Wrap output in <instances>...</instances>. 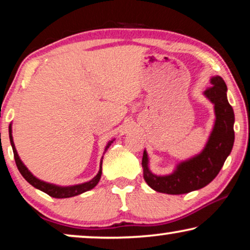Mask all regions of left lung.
<instances>
[{
	"instance_id": "1",
	"label": "left lung",
	"mask_w": 250,
	"mask_h": 250,
	"mask_svg": "<svg viewBox=\"0 0 250 250\" xmlns=\"http://www.w3.org/2000/svg\"><path fill=\"white\" fill-rule=\"evenodd\" d=\"M210 84L204 95L214 104L215 123L203 151L177 164L168 175L153 174L149 169L148 153L143 152V177L157 192L183 194L206 187L220 173L233 148L234 112L228 101L227 84L221 76L211 77Z\"/></svg>"
}]
</instances>
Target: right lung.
Instances as JSON below:
<instances>
[{
  "label": "right lung",
  "mask_w": 250,
  "mask_h": 250,
  "mask_svg": "<svg viewBox=\"0 0 250 250\" xmlns=\"http://www.w3.org/2000/svg\"><path fill=\"white\" fill-rule=\"evenodd\" d=\"M9 136H10V143H11V146H12V150H13V156H15L16 165H17V167H18L20 174H21V175L23 176V179H25L29 184H32L34 188H36V189L43 191V192H45L46 194H49V196H51V197H53V198H70V197L78 196V194L84 193L88 190L93 189V188L97 186V184L99 183V181H100V179H101L102 159H104V157L101 158L100 169H99L98 174L91 181H88V182H85V183H82V184H76V186H69V187H60V186H56V184H52V183L44 182V181L37 179L36 176H34L33 174L29 172V169L25 166V164L21 162V159H20L18 152H17L15 143H13L11 124H10V126H9ZM114 140H111V141L108 142V145L105 146L104 152L107 151L109 146H111V143L114 142Z\"/></svg>",
  "instance_id": "obj_1"
}]
</instances>
